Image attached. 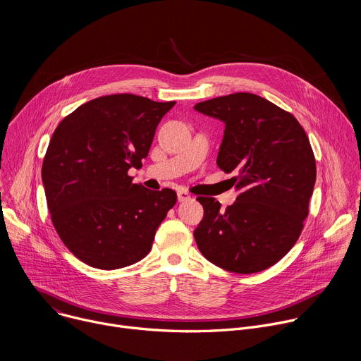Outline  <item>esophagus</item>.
<instances>
[{"mask_svg":"<svg viewBox=\"0 0 361 361\" xmlns=\"http://www.w3.org/2000/svg\"><path fill=\"white\" fill-rule=\"evenodd\" d=\"M177 197H178V201H180V202H184V201H188V200H191V195H190V192H187L185 190H180V191L177 192Z\"/></svg>","mask_w":361,"mask_h":361,"instance_id":"34e87169","label":"esophagus"}]
</instances>
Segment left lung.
I'll return each mask as SVG.
<instances>
[{"instance_id": "obj_1", "label": "left lung", "mask_w": 361, "mask_h": 361, "mask_svg": "<svg viewBox=\"0 0 361 361\" xmlns=\"http://www.w3.org/2000/svg\"><path fill=\"white\" fill-rule=\"evenodd\" d=\"M194 109L226 124L217 166L237 174L238 191L226 210L213 197L197 198L204 209L197 247L227 271H263L291 250L308 216L316 183L310 141L293 114L255 94L217 97Z\"/></svg>"}]
</instances>
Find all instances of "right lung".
Returning a JSON list of instances; mask_svg holds the SVG:
<instances>
[{
    "instance_id": "1",
    "label": "right lung",
    "mask_w": 361,
    "mask_h": 361,
    "mask_svg": "<svg viewBox=\"0 0 361 361\" xmlns=\"http://www.w3.org/2000/svg\"><path fill=\"white\" fill-rule=\"evenodd\" d=\"M176 101L134 94L94 98L56 128L42 161V184L54 228L82 263L116 270L149 252L177 201L176 191L134 184L161 118Z\"/></svg>"
}]
</instances>
